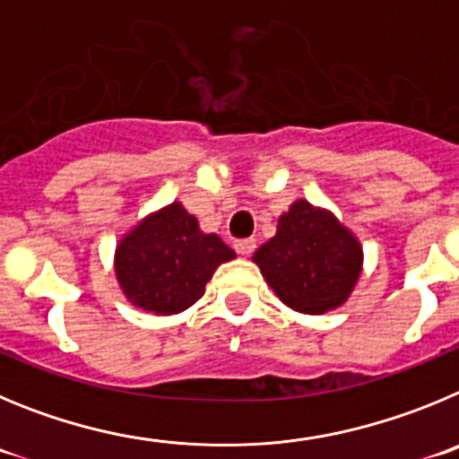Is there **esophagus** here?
Returning a JSON list of instances; mask_svg holds the SVG:
<instances>
[{
    "instance_id": "esophagus-1",
    "label": "esophagus",
    "mask_w": 459,
    "mask_h": 459,
    "mask_svg": "<svg viewBox=\"0 0 459 459\" xmlns=\"http://www.w3.org/2000/svg\"><path fill=\"white\" fill-rule=\"evenodd\" d=\"M235 251L242 255H249L255 251V239L254 238H245V239H235Z\"/></svg>"
}]
</instances>
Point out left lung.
<instances>
[{"mask_svg":"<svg viewBox=\"0 0 459 459\" xmlns=\"http://www.w3.org/2000/svg\"><path fill=\"white\" fill-rule=\"evenodd\" d=\"M286 307L320 316L341 307L361 272V247L332 212L297 201L281 214L276 235L254 254Z\"/></svg>","mask_w":459,"mask_h":459,"instance_id":"obj_1","label":"left lung"}]
</instances>
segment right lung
<instances>
[{
	"label": "right lung",
	"instance_id": "1",
	"mask_svg": "<svg viewBox=\"0 0 459 459\" xmlns=\"http://www.w3.org/2000/svg\"><path fill=\"white\" fill-rule=\"evenodd\" d=\"M235 251L205 235L180 204L151 214L117 247V279L134 307L155 316L189 308Z\"/></svg>",
	"mask_w": 459,
	"mask_h": 459
}]
</instances>
